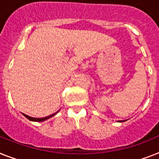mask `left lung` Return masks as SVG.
Listing matches in <instances>:
<instances>
[{
	"label": "left lung",
	"mask_w": 159,
	"mask_h": 159,
	"mask_svg": "<svg viewBox=\"0 0 159 159\" xmlns=\"http://www.w3.org/2000/svg\"><path fill=\"white\" fill-rule=\"evenodd\" d=\"M119 122H124V121H119Z\"/></svg>",
	"instance_id": "obj_1"
}]
</instances>
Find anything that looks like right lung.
I'll return each mask as SVG.
<instances>
[{
  "mask_svg": "<svg viewBox=\"0 0 159 159\" xmlns=\"http://www.w3.org/2000/svg\"><path fill=\"white\" fill-rule=\"evenodd\" d=\"M58 112V111H57ZM57 112L54 113V114H53V115H48V116H47V117H44V118H33V117H31V116H28V115H25V114H23V115H24L25 117L27 118V119H28L29 120H31V121H35V122H43L44 121V120H46V119H49V118L53 117V116H54L56 114H57Z\"/></svg>",
  "mask_w": 159,
  "mask_h": 159,
  "instance_id": "obj_1",
  "label": "right lung"
}]
</instances>
